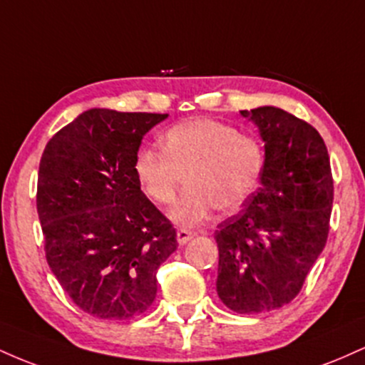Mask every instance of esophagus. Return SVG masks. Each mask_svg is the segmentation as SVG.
Here are the masks:
<instances>
[{"mask_svg": "<svg viewBox=\"0 0 365 365\" xmlns=\"http://www.w3.org/2000/svg\"><path fill=\"white\" fill-rule=\"evenodd\" d=\"M195 233L190 232V230H185V228H180L177 232V240L180 245H185L190 238H194Z\"/></svg>", "mask_w": 365, "mask_h": 365, "instance_id": "1", "label": "esophagus"}]
</instances>
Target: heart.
Returning a JSON list of instances; mask_svg holds the SVG:
<instances>
[{"instance_id": "b5f03b06", "label": "heart", "mask_w": 365, "mask_h": 365, "mask_svg": "<svg viewBox=\"0 0 365 365\" xmlns=\"http://www.w3.org/2000/svg\"><path fill=\"white\" fill-rule=\"evenodd\" d=\"M161 142L163 150L144 148L137 153L133 173L158 206L173 202L185 177L187 192L170 211L171 221L182 226L204 223L215 209L223 215L238 211L266 166L261 142L211 118L175 125Z\"/></svg>"}]
</instances>
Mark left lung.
I'll list each match as a JSON object with an SVG mask.
<instances>
[{
    "instance_id": "left-lung-1",
    "label": "left lung",
    "mask_w": 365,
    "mask_h": 365,
    "mask_svg": "<svg viewBox=\"0 0 365 365\" xmlns=\"http://www.w3.org/2000/svg\"><path fill=\"white\" fill-rule=\"evenodd\" d=\"M257 125L266 150L261 187L244 209L217 225L216 290L237 314L290 304L324 249L333 175L312 125L274 106L240 111Z\"/></svg>"
}]
</instances>
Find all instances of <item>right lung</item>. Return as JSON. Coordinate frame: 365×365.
<instances>
[{"label": "right lung", "instance_id": "1", "mask_svg": "<svg viewBox=\"0 0 365 365\" xmlns=\"http://www.w3.org/2000/svg\"><path fill=\"white\" fill-rule=\"evenodd\" d=\"M166 118L92 108L54 133L41 158L46 259L73 304L99 319L148 311L158 267L178 247L173 225L133 173L142 137Z\"/></svg>", "mask_w": 365, "mask_h": 365}]
</instances>
